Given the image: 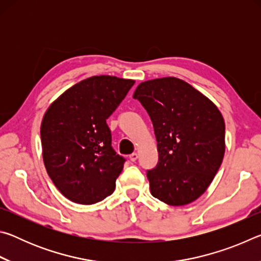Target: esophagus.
Segmentation results:
<instances>
[{
    "label": "esophagus",
    "mask_w": 261,
    "mask_h": 261,
    "mask_svg": "<svg viewBox=\"0 0 261 261\" xmlns=\"http://www.w3.org/2000/svg\"><path fill=\"white\" fill-rule=\"evenodd\" d=\"M129 159H130V161H132V162H135L137 159H138V154L137 153H132V154H130L129 155Z\"/></svg>",
    "instance_id": "esophagus-1"
}]
</instances>
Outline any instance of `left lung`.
Returning a JSON list of instances; mask_svg holds the SVG:
<instances>
[{
    "mask_svg": "<svg viewBox=\"0 0 261 261\" xmlns=\"http://www.w3.org/2000/svg\"><path fill=\"white\" fill-rule=\"evenodd\" d=\"M134 99L148 113L158 141V165L147 170L152 196L171 206L198 199L223 160L226 125L220 110L175 77L140 83Z\"/></svg>",
    "mask_w": 261,
    "mask_h": 261,
    "instance_id": "left-lung-1",
    "label": "left lung"
}]
</instances>
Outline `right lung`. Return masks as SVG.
Listing matches in <instances>:
<instances>
[{"mask_svg":"<svg viewBox=\"0 0 261 261\" xmlns=\"http://www.w3.org/2000/svg\"><path fill=\"white\" fill-rule=\"evenodd\" d=\"M134 84L114 76L84 79L47 109L40 127L43 163L69 200L91 205L114 192L125 159L114 151L107 118Z\"/></svg>","mask_w":261,"mask_h":261,"instance_id":"add662e5","label":"right lung"}]
</instances>
